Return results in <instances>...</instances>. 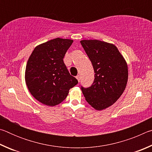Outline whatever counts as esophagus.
Masks as SVG:
<instances>
[{"instance_id":"1","label":"esophagus","mask_w":152,"mask_h":152,"mask_svg":"<svg viewBox=\"0 0 152 152\" xmlns=\"http://www.w3.org/2000/svg\"><path fill=\"white\" fill-rule=\"evenodd\" d=\"M76 78L77 80H78V82H80V75H77V76H76Z\"/></svg>"}]
</instances>
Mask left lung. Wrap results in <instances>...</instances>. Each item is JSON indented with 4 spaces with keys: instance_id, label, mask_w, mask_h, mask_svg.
I'll return each instance as SVG.
<instances>
[{
    "instance_id": "obj_1",
    "label": "left lung",
    "mask_w": 152,
    "mask_h": 152,
    "mask_svg": "<svg viewBox=\"0 0 152 152\" xmlns=\"http://www.w3.org/2000/svg\"><path fill=\"white\" fill-rule=\"evenodd\" d=\"M94 71L93 83L80 86L86 101L96 110L106 109L115 103L125 91L128 68L115 45L99 40L80 42Z\"/></svg>"
}]
</instances>
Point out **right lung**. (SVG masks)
I'll use <instances>...</instances> for the list:
<instances>
[{
    "label": "right lung",
    "mask_w": 152,
    "mask_h": 152,
    "mask_svg": "<svg viewBox=\"0 0 152 152\" xmlns=\"http://www.w3.org/2000/svg\"><path fill=\"white\" fill-rule=\"evenodd\" d=\"M73 40L56 38L36 47L28 60L25 82L31 94L42 103L56 106L68 96L78 80L64 62Z\"/></svg>",
    "instance_id": "add662e5"
}]
</instances>
